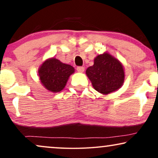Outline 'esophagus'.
Here are the masks:
<instances>
[{
  "instance_id": "34e87169",
  "label": "esophagus",
  "mask_w": 158,
  "mask_h": 158,
  "mask_svg": "<svg viewBox=\"0 0 158 158\" xmlns=\"http://www.w3.org/2000/svg\"><path fill=\"white\" fill-rule=\"evenodd\" d=\"M77 70L78 72H79V73H82V72H84L85 70V68L84 67H81V66H79L77 68Z\"/></svg>"
}]
</instances>
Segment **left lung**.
I'll return each mask as SVG.
<instances>
[{"mask_svg":"<svg viewBox=\"0 0 158 158\" xmlns=\"http://www.w3.org/2000/svg\"><path fill=\"white\" fill-rule=\"evenodd\" d=\"M86 74L96 90L102 94L115 91L124 81V69L119 61L108 53L99 55Z\"/></svg>","mask_w":158,"mask_h":158,"instance_id":"left-lung-1","label":"left lung"}]
</instances>
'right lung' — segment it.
I'll list each match as a JSON object with an SVG mask.
<instances>
[{"instance_id":"right-lung-1","label":"right lung","mask_w":158,"mask_h":158,"mask_svg":"<svg viewBox=\"0 0 158 158\" xmlns=\"http://www.w3.org/2000/svg\"><path fill=\"white\" fill-rule=\"evenodd\" d=\"M74 72L71 65L64 64L58 59H48L39 70L40 80L47 89L52 92L61 91L66 85L69 77Z\"/></svg>"}]
</instances>
